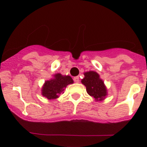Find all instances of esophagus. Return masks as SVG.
I'll list each match as a JSON object with an SVG mask.
<instances>
[{"instance_id": "obj_1", "label": "esophagus", "mask_w": 147, "mask_h": 147, "mask_svg": "<svg viewBox=\"0 0 147 147\" xmlns=\"http://www.w3.org/2000/svg\"><path fill=\"white\" fill-rule=\"evenodd\" d=\"M73 80L75 83H79V82H80V78H79L78 76L75 77V78H73Z\"/></svg>"}]
</instances>
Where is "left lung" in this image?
Masks as SVG:
<instances>
[{"instance_id":"obj_1","label":"left lung","mask_w":147,"mask_h":147,"mask_svg":"<svg viewBox=\"0 0 147 147\" xmlns=\"http://www.w3.org/2000/svg\"><path fill=\"white\" fill-rule=\"evenodd\" d=\"M84 78L82 83L86 86V92L96 101H102L107 95V89L99 75L94 71H89L84 73Z\"/></svg>"}]
</instances>
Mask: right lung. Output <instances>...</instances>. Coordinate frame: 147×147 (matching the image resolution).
I'll use <instances>...</instances> for the list:
<instances>
[{
    "instance_id": "obj_1",
    "label": "right lung",
    "mask_w": 147,
    "mask_h": 147,
    "mask_svg": "<svg viewBox=\"0 0 147 147\" xmlns=\"http://www.w3.org/2000/svg\"><path fill=\"white\" fill-rule=\"evenodd\" d=\"M53 77V79L45 82L41 89V94L49 100L58 98L60 94L63 93L65 88L74 82L72 78L68 75L63 76L57 73Z\"/></svg>"
}]
</instances>
